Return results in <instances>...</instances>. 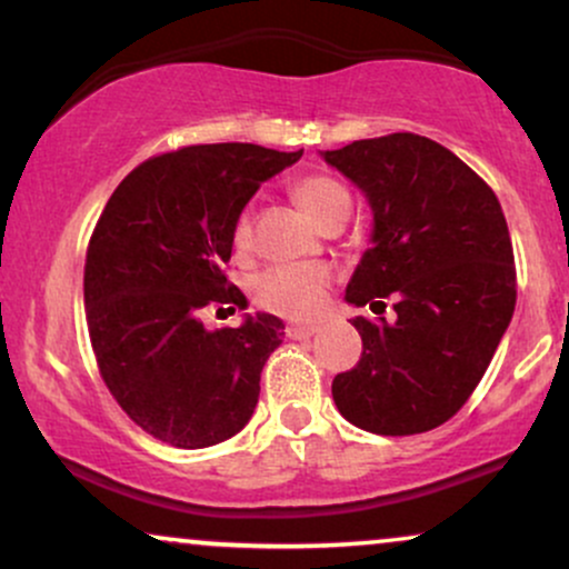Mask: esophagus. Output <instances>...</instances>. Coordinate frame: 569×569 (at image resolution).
I'll list each match as a JSON object with an SVG mask.
<instances>
[{"label": "esophagus", "instance_id": "34e87169", "mask_svg": "<svg viewBox=\"0 0 569 569\" xmlns=\"http://www.w3.org/2000/svg\"><path fill=\"white\" fill-rule=\"evenodd\" d=\"M318 331V326H310V323H291L286 326V337L289 339H310L312 335Z\"/></svg>", "mask_w": 569, "mask_h": 569}]
</instances>
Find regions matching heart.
Returning <instances> with one entry per match:
<instances>
[{"label": "heart", "mask_w": 569, "mask_h": 569, "mask_svg": "<svg viewBox=\"0 0 569 569\" xmlns=\"http://www.w3.org/2000/svg\"><path fill=\"white\" fill-rule=\"evenodd\" d=\"M291 198L316 227H323L329 219L348 217L350 211L348 189L329 176H305L291 187ZM248 240L251 224L240 217L232 230V243L246 248ZM329 280V270L321 264H278L253 280V299L276 316L312 318L321 310Z\"/></svg>", "instance_id": "heart-1"}]
</instances>
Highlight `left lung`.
I'll list each match as a JSON object with an SVG mask.
<instances>
[{"label":"left lung","mask_w":569,"mask_h":569,"mask_svg":"<svg viewBox=\"0 0 569 569\" xmlns=\"http://www.w3.org/2000/svg\"><path fill=\"white\" fill-rule=\"evenodd\" d=\"M371 208V238L345 302L361 361L335 377L339 415L380 436L439 428L468 401L516 305L511 234L495 192L457 154L415 133L321 152ZM393 301L395 318L381 316Z\"/></svg>","instance_id":"left-lung-1"}]
</instances>
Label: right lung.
<instances>
[{
  "label": "right lung",
  "instance_id": "add662e5",
  "mask_svg": "<svg viewBox=\"0 0 569 569\" xmlns=\"http://www.w3.org/2000/svg\"><path fill=\"white\" fill-rule=\"evenodd\" d=\"M302 158L257 143H198L130 171L98 219L84 259V310L103 382L154 439L202 449L246 428L283 321L246 312L206 329L211 302L246 297L227 283L232 230L259 184ZM234 310V307H232Z\"/></svg>",
  "mask_w": 569,
  "mask_h": 569
}]
</instances>
